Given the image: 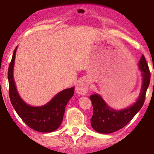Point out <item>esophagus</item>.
Listing matches in <instances>:
<instances>
[{
  "instance_id": "obj_1",
  "label": "esophagus",
  "mask_w": 154,
  "mask_h": 154,
  "mask_svg": "<svg viewBox=\"0 0 154 154\" xmlns=\"http://www.w3.org/2000/svg\"><path fill=\"white\" fill-rule=\"evenodd\" d=\"M90 82L88 79H82L78 82L75 87V90L80 95H85L88 92Z\"/></svg>"
}]
</instances>
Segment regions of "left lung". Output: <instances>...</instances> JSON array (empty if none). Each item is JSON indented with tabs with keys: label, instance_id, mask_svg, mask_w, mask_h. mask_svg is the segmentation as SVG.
Returning <instances> with one entry per match:
<instances>
[{
	"label": "left lung",
	"instance_id": "8db88e82",
	"mask_svg": "<svg viewBox=\"0 0 154 154\" xmlns=\"http://www.w3.org/2000/svg\"><path fill=\"white\" fill-rule=\"evenodd\" d=\"M139 66L141 71L143 84L139 97L134 105L122 110L116 111L109 107L100 95L96 94L90 96L93 106V116L90 119L91 126L96 132L109 134L118 131L128 124L142 108L151 77L148 64L143 55L140 59Z\"/></svg>",
	"mask_w": 154,
	"mask_h": 154
}]
</instances>
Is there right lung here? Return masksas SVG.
I'll list each match as a JSON object with an SVG mask.
<instances>
[{
	"label": "right lung",
	"instance_id": "obj_1",
	"mask_svg": "<svg viewBox=\"0 0 154 154\" xmlns=\"http://www.w3.org/2000/svg\"><path fill=\"white\" fill-rule=\"evenodd\" d=\"M17 47L14 50L8 69L9 97L13 106L22 121L30 128L41 132H51L58 128L63 119L65 107L74 95L75 88L65 89L46 105L32 106L20 98L14 79V66Z\"/></svg>",
	"mask_w": 154,
	"mask_h": 154
}]
</instances>
